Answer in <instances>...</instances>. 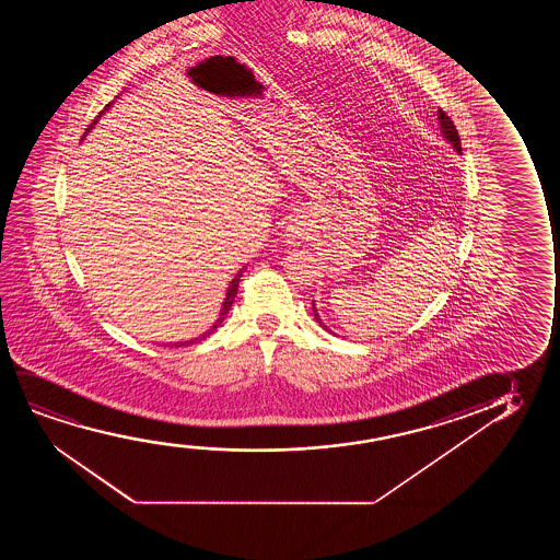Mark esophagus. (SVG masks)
I'll return each instance as SVG.
<instances>
[{
	"label": "esophagus",
	"mask_w": 560,
	"mask_h": 560,
	"mask_svg": "<svg viewBox=\"0 0 560 560\" xmlns=\"http://www.w3.org/2000/svg\"><path fill=\"white\" fill-rule=\"evenodd\" d=\"M312 235V223L306 215H294L284 230V238L289 245H300Z\"/></svg>",
	"instance_id": "34e87169"
}]
</instances>
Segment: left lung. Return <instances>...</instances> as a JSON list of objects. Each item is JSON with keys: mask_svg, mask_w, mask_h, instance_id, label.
Returning a JSON list of instances; mask_svg holds the SVG:
<instances>
[{"mask_svg": "<svg viewBox=\"0 0 560 560\" xmlns=\"http://www.w3.org/2000/svg\"><path fill=\"white\" fill-rule=\"evenodd\" d=\"M438 120H440V130H442V136H444L450 143H452L453 149L457 151V153L460 154V139L459 133H457V130H455V124L452 122V118L450 116L445 115L444 110L442 108H438ZM312 307H314V315H315V322L319 323L322 325L323 329H327V325L322 322V317H319V314H317V310H315V304L312 302ZM332 332V330H330Z\"/></svg>", "mask_w": 560, "mask_h": 560, "instance_id": "left-lung-1", "label": "left lung"}]
</instances>
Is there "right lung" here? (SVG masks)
I'll return each instance as SVG.
<instances>
[{
	"mask_svg": "<svg viewBox=\"0 0 560 560\" xmlns=\"http://www.w3.org/2000/svg\"><path fill=\"white\" fill-rule=\"evenodd\" d=\"M108 107H110V103H108L107 107H105V110H108ZM105 110H101L100 116H97V118H101V115H103V113H105ZM97 118H95V120H93V122L90 124V128H88V130H85V133H88V131L92 130L93 126H95V122H97ZM85 133H84V138H85ZM245 269H246V266H245V268L241 269V271H238L237 276H235V277H233V279H231L230 289H228V292H225V300H223L222 312H220V317H218V319H215L214 325H212V327H210V329H208L207 332H202V335H200V337L192 338V340H185V342H177V345H179V346L197 345V342H200V340H202V338H207L208 335H212V332H214V330L218 329V327H220V325H222L223 319H225V315H228V312H230V307H231V304H233V300H235V296H237L238 281H241V277H243V271H245Z\"/></svg>",
	"mask_w": 560,
	"mask_h": 560,
	"instance_id": "1",
	"label": "right lung"
}]
</instances>
